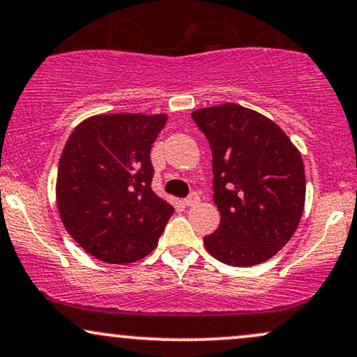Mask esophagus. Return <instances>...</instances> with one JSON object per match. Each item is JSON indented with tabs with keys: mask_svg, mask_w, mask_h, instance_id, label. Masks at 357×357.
<instances>
[{
	"mask_svg": "<svg viewBox=\"0 0 357 357\" xmlns=\"http://www.w3.org/2000/svg\"><path fill=\"white\" fill-rule=\"evenodd\" d=\"M197 203H199V195H197V192H191V195L184 199V204L186 206H195Z\"/></svg>",
	"mask_w": 357,
	"mask_h": 357,
	"instance_id": "1",
	"label": "esophagus"
}]
</instances>
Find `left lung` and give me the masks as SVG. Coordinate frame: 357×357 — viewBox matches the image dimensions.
I'll return each mask as SVG.
<instances>
[{
    "label": "left lung",
    "instance_id": "left-lung-1",
    "mask_svg": "<svg viewBox=\"0 0 357 357\" xmlns=\"http://www.w3.org/2000/svg\"><path fill=\"white\" fill-rule=\"evenodd\" d=\"M213 154L220 227L204 236L213 257L249 268L273 257L294 234L306 199L303 158L266 116L234 102L196 109Z\"/></svg>",
    "mask_w": 357,
    "mask_h": 357
}]
</instances>
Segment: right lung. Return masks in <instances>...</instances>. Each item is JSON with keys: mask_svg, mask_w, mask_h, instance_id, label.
<instances>
[{"mask_svg": "<svg viewBox=\"0 0 357 357\" xmlns=\"http://www.w3.org/2000/svg\"><path fill=\"white\" fill-rule=\"evenodd\" d=\"M166 114H101L75 128L58 166L56 199L71 238L96 259L124 264L156 248L174 208L151 190V146Z\"/></svg>", "mask_w": 357, "mask_h": 357, "instance_id": "1", "label": "right lung"}]
</instances>
